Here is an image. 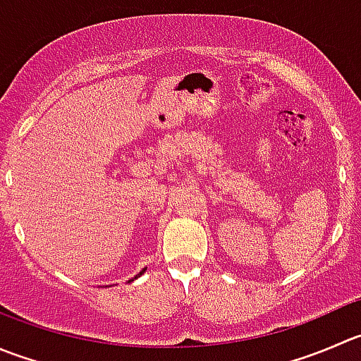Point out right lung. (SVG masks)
I'll return each mask as SVG.
<instances>
[{
	"label": "right lung",
	"mask_w": 361,
	"mask_h": 361,
	"mask_svg": "<svg viewBox=\"0 0 361 361\" xmlns=\"http://www.w3.org/2000/svg\"><path fill=\"white\" fill-rule=\"evenodd\" d=\"M145 271H146V268H142V269H141V271H139V275H135V277H134V279L141 277V275H142V274H145ZM134 279H132V281H134ZM132 281H128V282H132Z\"/></svg>",
	"instance_id": "right-lung-1"
}]
</instances>
